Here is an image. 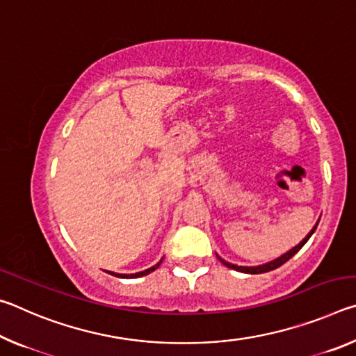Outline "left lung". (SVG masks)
<instances>
[{
    "label": "left lung",
    "instance_id": "left-lung-1",
    "mask_svg": "<svg viewBox=\"0 0 356 356\" xmlns=\"http://www.w3.org/2000/svg\"><path fill=\"white\" fill-rule=\"evenodd\" d=\"M317 225L318 222H316V226L311 229L309 231V234L308 236H306L303 240H301V242L297 245V246H293V248L291 250V251H287V252H284V254L282 256H280L278 259H275V261H270V262H267V264H262V265H257V267H243V265H234V264H229V262H226L225 259H221L220 256H216L220 259V262L222 264V265H226V267H229V268H232V270H237V272H242V273H251V275H257V273H265V272H272V270H275V268H278V267H281L282 264H286L289 259H291L292 256H295L297 254V252L303 248V245L308 242L309 240V237L312 236V234H314V231H316V227H317Z\"/></svg>",
    "mask_w": 356,
    "mask_h": 356
}]
</instances>
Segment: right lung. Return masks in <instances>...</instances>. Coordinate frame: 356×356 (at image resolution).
I'll return each mask as SVG.
<instances>
[{"label": "right lung", "instance_id": "obj_1", "mask_svg": "<svg viewBox=\"0 0 356 356\" xmlns=\"http://www.w3.org/2000/svg\"><path fill=\"white\" fill-rule=\"evenodd\" d=\"M161 261H163V259H161ZM161 261L160 262H156L154 267H150V268H147V270H144V272H138V273H131V275H120V273H113V272H108V273H111V275H114V276H119V278H140V276H144V275H149L150 272H154V270H156L160 267V264H161Z\"/></svg>", "mask_w": 356, "mask_h": 356}]
</instances>
